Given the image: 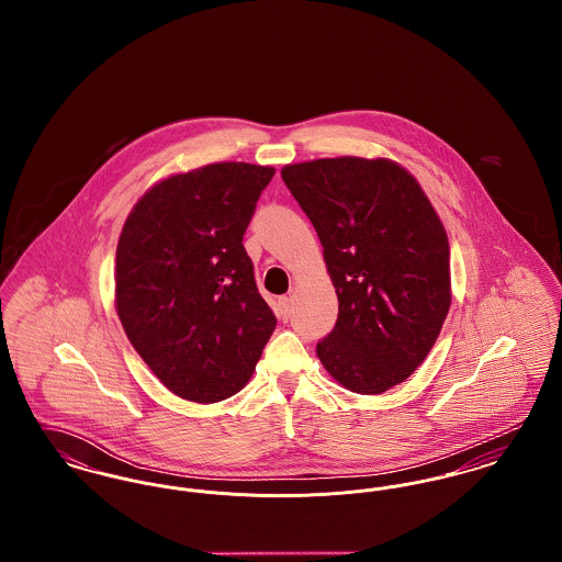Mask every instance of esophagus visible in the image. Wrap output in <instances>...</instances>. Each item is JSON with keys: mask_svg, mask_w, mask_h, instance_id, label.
Wrapping results in <instances>:
<instances>
[{"mask_svg": "<svg viewBox=\"0 0 562 562\" xmlns=\"http://www.w3.org/2000/svg\"><path fill=\"white\" fill-rule=\"evenodd\" d=\"M278 318L282 322L289 321L291 318V299L289 296H280L278 299Z\"/></svg>", "mask_w": 562, "mask_h": 562, "instance_id": "1", "label": "esophagus"}]
</instances>
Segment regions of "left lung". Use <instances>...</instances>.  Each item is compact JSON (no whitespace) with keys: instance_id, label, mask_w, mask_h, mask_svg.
Masks as SVG:
<instances>
[{"instance_id":"1","label":"left lung","mask_w":562,"mask_h":562,"mask_svg":"<svg viewBox=\"0 0 562 562\" xmlns=\"http://www.w3.org/2000/svg\"><path fill=\"white\" fill-rule=\"evenodd\" d=\"M321 238L339 299L316 353L356 394H383L428 358L451 307V250L417 179L387 158H321L282 168Z\"/></svg>"}]
</instances>
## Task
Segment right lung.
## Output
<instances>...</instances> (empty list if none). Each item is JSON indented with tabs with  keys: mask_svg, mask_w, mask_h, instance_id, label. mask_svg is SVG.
Instances as JSON below:
<instances>
[{
	"mask_svg": "<svg viewBox=\"0 0 562 562\" xmlns=\"http://www.w3.org/2000/svg\"><path fill=\"white\" fill-rule=\"evenodd\" d=\"M276 168L216 161L147 189L115 250V310L179 398L213 404L250 381L276 328L244 232Z\"/></svg>",
	"mask_w": 562,
	"mask_h": 562,
	"instance_id": "add662e5",
	"label": "right lung"
}]
</instances>
